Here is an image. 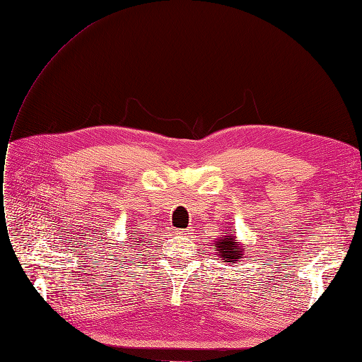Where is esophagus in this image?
I'll return each instance as SVG.
<instances>
[{"instance_id": "1", "label": "esophagus", "mask_w": 362, "mask_h": 362, "mask_svg": "<svg viewBox=\"0 0 362 362\" xmlns=\"http://www.w3.org/2000/svg\"><path fill=\"white\" fill-rule=\"evenodd\" d=\"M179 235H183V237H188L189 234H192V228H186V230H179L177 231Z\"/></svg>"}]
</instances>
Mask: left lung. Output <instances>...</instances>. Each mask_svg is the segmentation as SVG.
Masks as SVG:
<instances>
[{
	"mask_svg": "<svg viewBox=\"0 0 362 362\" xmlns=\"http://www.w3.org/2000/svg\"><path fill=\"white\" fill-rule=\"evenodd\" d=\"M215 246L218 250V257H221L223 262L234 264L235 261L242 259L245 255L243 246L235 240L234 230H231V233H225L223 237L216 238Z\"/></svg>",
	"mask_w": 362,
	"mask_h": 362,
	"instance_id": "1",
	"label": "left lung"
}]
</instances>
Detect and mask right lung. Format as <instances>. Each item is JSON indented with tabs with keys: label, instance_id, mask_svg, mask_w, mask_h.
Returning <instances> with one entry per match:
<instances>
[{
	"label": "right lung",
	"instance_id": "add662e5",
	"mask_svg": "<svg viewBox=\"0 0 362 362\" xmlns=\"http://www.w3.org/2000/svg\"><path fill=\"white\" fill-rule=\"evenodd\" d=\"M134 234H136V233H134ZM137 240H139V238H137Z\"/></svg>",
	"mask_w": 362,
	"mask_h": 362
}]
</instances>
